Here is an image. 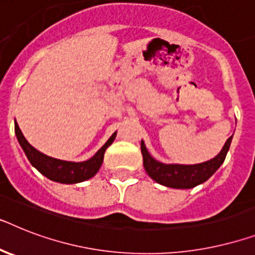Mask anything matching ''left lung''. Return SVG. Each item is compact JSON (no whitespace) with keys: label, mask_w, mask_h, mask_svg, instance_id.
I'll return each instance as SVG.
<instances>
[{"label":"left lung","mask_w":255,"mask_h":255,"mask_svg":"<svg viewBox=\"0 0 255 255\" xmlns=\"http://www.w3.org/2000/svg\"><path fill=\"white\" fill-rule=\"evenodd\" d=\"M232 137L225 141L220 153L214 158L206 162L194 163V165H182V163H163L150 156L145 144L141 140V153L144 169L153 181L162 186L171 188H192L202 185L210 179L216 170L223 165L227 153L231 146Z\"/></svg>","instance_id":"obj_1"}]
</instances>
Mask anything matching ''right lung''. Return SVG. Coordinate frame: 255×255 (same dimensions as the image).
<instances>
[{
    "label": "right lung",
    "mask_w": 255,
    "mask_h": 255,
    "mask_svg": "<svg viewBox=\"0 0 255 255\" xmlns=\"http://www.w3.org/2000/svg\"><path fill=\"white\" fill-rule=\"evenodd\" d=\"M15 136L30 163L39 173H41L44 177H47L53 182L72 185V183H80V182L88 181V179L93 178L98 173L99 167L102 166L105 152L115 140L117 132H114L111 134V137L107 140L106 144L99 149L92 158H89L86 161H81V162L57 160V158H53V157H49L44 153L39 152L38 149H35L30 142L27 141L22 131L19 129V126L16 123Z\"/></svg>",
    "instance_id": "obj_1"
}]
</instances>
